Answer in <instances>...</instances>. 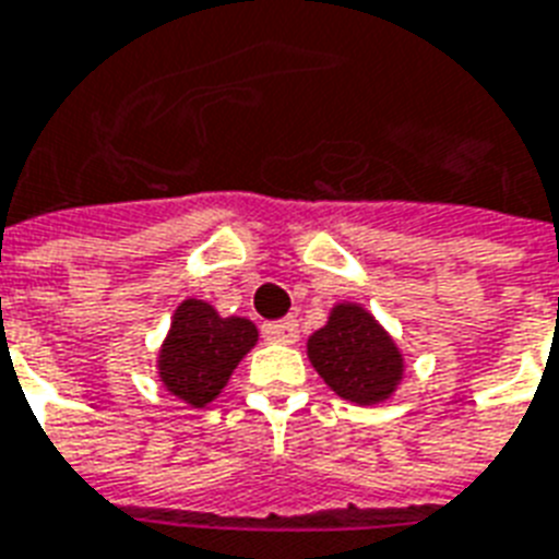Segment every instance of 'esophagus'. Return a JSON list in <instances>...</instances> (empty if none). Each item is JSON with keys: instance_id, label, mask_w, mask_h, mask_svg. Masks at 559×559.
<instances>
[{"instance_id": "34e87169", "label": "esophagus", "mask_w": 559, "mask_h": 559, "mask_svg": "<svg viewBox=\"0 0 559 559\" xmlns=\"http://www.w3.org/2000/svg\"><path fill=\"white\" fill-rule=\"evenodd\" d=\"M261 331H263V340H266V343H284V346H289V343H296L298 340L296 319H278V322H266Z\"/></svg>"}]
</instances>
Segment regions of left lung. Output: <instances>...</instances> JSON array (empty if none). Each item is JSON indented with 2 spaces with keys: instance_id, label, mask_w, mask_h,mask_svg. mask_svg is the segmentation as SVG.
Listing matches in <instances>:
<instances>
[{
  "instance_id": "left-lung-1",
  "label": "left lung",
  "mask_w": 559,
  "mask_h": 559,
  "mask_svg": "<svg viewBox=\"0 0 559 559\" xmlns=\"http://www.w3.org/2000/svg\"><path fill=\"white\" fill-rule=\"evenodd\" d=\"M310 364L340 399L378 404L402 378V352L357 305H336L325 328L308 340Z\"/></svg>"
}]
</instances>
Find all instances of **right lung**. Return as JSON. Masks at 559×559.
<instances>
[{
  "label": "right lung",
  "instance_id": "1",
  "mask_svg": "<svg viewBox=\"0 0 559 559\" xmlns=\"http://www.w3.org/2000/svg\"><path fill=\"white\" fill-rule=\"evenodd\" d=\"M258 343L249 319H223L207 301L187 298L160 348V381L181 402L204 407L223 393L242 355Z\"/></svg>",
  "mask_w": 559,
  "mask_h": 559
}]
</instances>
